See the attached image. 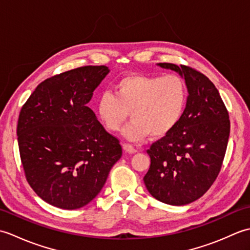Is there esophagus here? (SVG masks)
<instances>
[{
    "mask_svg": "<svg viewBox=\"0 0 250 250\" xmlns=\"http://www.w3.org/2000/svg\"><path fill=\"white\" fill-rule=\"evenodd\" d=\"M122 148H124V150L126 152V153H135L137 152V150L135 149V148L130 145V144H124L122 145Z\"/></svg>",
    "mask_w": 250,
    "mask_h": 250,
    "instance_id": "1",
    "label": "esophagus"
}]
</instances>
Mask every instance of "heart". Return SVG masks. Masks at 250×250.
I'll return each mask as SVG.
<instances>
[{
	"label": "heart",
	"mask_w": 250,
	"mask_h": 250,
	"mask_svg": "<svg viewBox=\"0 0 250 250\" xmlns=\"http://www.w3.org/2000/svg\"><path fill=\"white\" fill-rule=\"evenodd\" d=\"M115 93H101L98 117L106 130L116 132L131 113L133 120L122 130V135L133 142L150 134L155 139L167 135L182 120L188 101L187 84L175 74H131L116 83Z\"/></svg>",
	"instance_id": "b5f03b06"
}]
</instances>
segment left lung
<instances>
[{
    "label": "left lung",
    "instance_id": "obj_1",
    "mask_svg": "<svg viewBox=\"0 0 250 250\" xmlns=\"http://www.w3.org/2000/svg\"><path fill=\"white\" fill-rule=\"evenodd\" d=\"M158 65L185 78L189 95L176 128L147 150L150 167L144 183L158 201L180 206L200 199L218 176L230 135L229 113L202 73L172 63Z\"/></svg>",
    "mask_w": 250,
    "mask_h": 250
}]
</instances>
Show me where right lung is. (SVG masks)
I'll return each instance as SVG.
<instances>
[{"instance_id": "right-lung-1", "label": "right lung", "mask_w": 250, "mask_h": 250, "mask_svg": "<svg viewBox=\"0 0 250 250\" xmlns=\"http://www.w3.org/2000/svg\"><path fill=\"white\" fill-rule=\"evenodd\" d=\"M107 66H82L41 83L20 110L17 135L26 180L50 205L77 209L99 194L122 155L88 107Z\"/></svg>"}]
</instances>
